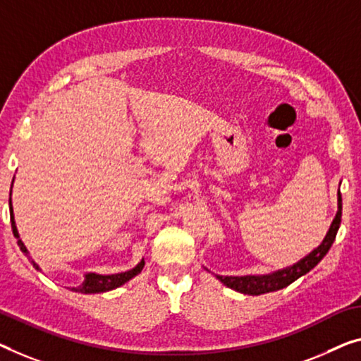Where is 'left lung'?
<instances>
[{
  "label": "left lung",
  "instance_id": "left-lung-1",
  "mask_svg": "<svg viewBox=\"0 0 361 361\" xmlns=\"http://www.w3.org/2000/svg\"><path fill=\"white\" fill-rule=\"evenodd\" d=\"M342 220V196L338 192V211L336 214V219L332 220V225L327 232L326 238L322 240V243L316 248L313 252H310L308 256L303 257L297 264L290 266L282 271H277L269 276H243V277H222L217 276L219 281L227 285V287L236 290L240 293L246 295H261L267 292H276L288 287L290 283L297 281L301 276L308 274L314 266H318V262L327 255V251L331 250L332 243H334L337 230L341 227Z\"/></svg>",
  "mask_w": 361,
  "mask_h": 361
}]
</instances>
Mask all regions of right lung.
I'll return each mask as SVG.
<instances>
[{"label":"right lung","mask_w":361,"mask_h":361,"mask_svg":"<svg viewBox=\"0 0 361 361\" xmlns=\"http://www.w3.org/2000/svg\"><path fill=\"white\" fill-rule=\"evenodd\" d=\"M9 206H11V199H9ZM11 214H13V207H11ZM11 227H13V233L16 238H18V245L20 251L24 252V255L29 257V261L34 264L35 269H39V266L35 264L34 261H32V257L29 256V251L23 243V240L19 238V233H18V228H16V222H14V215H11ZM146 262L144 259L139 262L136 267H133L131 271H126V272H121V274H111V276H99V274H87L85 276V281L82 282V285H79V287H73L74 292H80V293H100V292H109V290H113L116 287H121L123 283H126L128 281H131L134 276H137L139 272L142 271V267Z\"/></svg>","instance_id":"right-lung-1"}]
</instances>
